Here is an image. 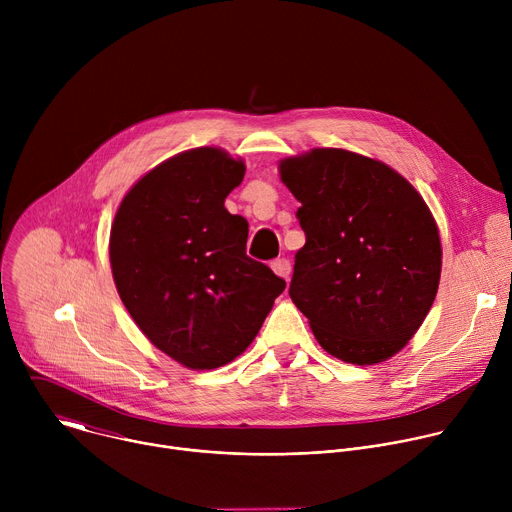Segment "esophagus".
I'll return each mask as SVG.
<instances>
[{
	"label": "esophagus",
	"mask_w": 512,
	"mask_h": 512,
	"mask_svg": "<svg viewBox=\"0 0 512 512\" xmlns=\"http://www.w3.org/2000/svg\"><path fill=\"white\" fill-rule=\"evenodd\" d=\"M271 269L279 275V277H283V279H289V273H291V263L287 261V259H275L273 263H271Z\"/></svg>",
	"instance_id": "obj_1"
}]
</instances>
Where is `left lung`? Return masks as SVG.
<instances>
[{
	"instance_id": "obj_1",
	"label": "left lung",
	"mask_w": 512,
	"mask_h": 512,
	"mask_svg": "<svg viewBox=\"0 0 512 512\" xmlns=\"http://www.w3.org/2000/svg\"><path fill=\"white\" fill-rule=\"evenodd\" d=\"M302 202L306 245L289 298L332 356L379 364L423 324L442 275V241L423 196L391 166L340 148L279 162Z\"/></svg>"
}]
</instances>
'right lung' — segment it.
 <instances>
[{"instance_id": "1", "label": "right lung", "mask_w": 512, "mask_h": 512, "mask_svg": "<svg viewBox=\"0 0 512 512\" xmlns=\"http://www.w3.org/2000/svg\"><path fill=\"white\" fill-rule=\"evenodd\" d=\"M245 162L194 148L143 174L123 196L109 237L119 298L158 350L212 371L247 350L285 281L247 257L249 225L225 208Z\"/></svg>"}]
</instances>
